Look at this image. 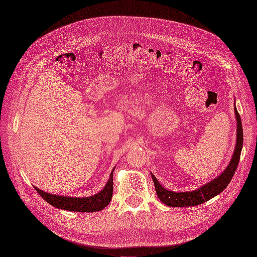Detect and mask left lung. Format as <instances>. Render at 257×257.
I'll return each mask as SVG.
<instances>
[{
  "mask_svg": "<svg viewBox=\"0 0 257 257\" xmlns=\"http://www.w3.org/2000/svg\"><path fill=\"white\" fill-rule=\"evenodd\" d=\"M234 112H235V115H236L235 117L237 121L235 149L229 165L225 167L223 172L217 178L211 180L210 182H207L206 184L195 189V191L181 193V192H172L170 189L164 188L160 184V182L154 176V174L150 173L151 178L154 180L157 195L160 200L162 201L165 205L173 206V207H185V206H195L198 204H201V203H204L205 201H208L210 199L214 198L215 196L219 195L222 191H224L225 187L229 185L236 172L237 165H238L239 159H240V153L242 149V143H243L241 119L238 112H237L236 106L234 107Z\"/></svg>",
  "mask_w": 257,
  "mask_h": 257,
  "instance_id": "8db88e82",
  "label": "left lung"
}]
</instances>
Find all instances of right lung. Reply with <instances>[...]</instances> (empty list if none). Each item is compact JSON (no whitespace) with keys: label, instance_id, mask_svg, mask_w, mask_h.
<instances>
[{"label":"right lung","instance_id":"add662e5","mask_svg":"<svg viewBox=\"0 0 257 257\" xmlns=\"http://www.w3.org/2000/svg\"><path fill=\"white\" fill-rule=\"evenodd\" d=\"M115 167L112 169L108 182L104 187L97 194L89 197H66L55 194H49L41 191L35 186L36 191L51 205L60 208V210L71 211V212H98L106 207L112 199L113 194V172Z\"/></svg>","mask_w":257,"mask_h":257}]
</instances>
